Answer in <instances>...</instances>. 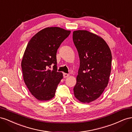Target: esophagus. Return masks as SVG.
I'll return each instance as SVG.
<instances>
[{
    "label": "esophagus",
    "instance_id": "1",
    "mask_svg": "<svg viewBox=\"0 0 132 132\" xmlns=\"http://www.w3.org/2000/svg\"><path fill=\"white\" fill-rule=\"evenodd\" d=\"M69 75H69V74H67V73H64V74H63L64 78H67V77H68Z\"/></svg>",
    "mask_w": 132,
    "mask_h": 132
}]
</instances>
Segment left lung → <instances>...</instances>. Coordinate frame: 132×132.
<instances>
[{
  "mask_svg": "<svg viewBox=\"0 0 132 132\" xmlns=\"http://www.w3.org/2000/svg\"><path fill=\"white\" fill-rule=\"evenodd\" d=\"M73 39L80 59L74 96L80 102L90 103L100 96L109 83L111 52L104 39L88 31H74Z\"/></svg>",
  "mask_w": 132,
  "mask_h": 132,
  "instance_id": "1",
  "label": "left lung"
}]
</instances>
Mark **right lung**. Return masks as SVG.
<instances>
[{
	"mask_svg": "<svg viewBox=\"0 0 132 132\" xmlns=\"http://www.w3.org/2000/svg\"><path fill=\"white\" fill-rule=\"evenodd\" d=\"M70 30L48 27L34 35L28 43L21 61L23 79L31 94L38 101L54 97L63 73L58 72L57 51ZM53 63L52 70L50 68Z\"/></svg>",
	"mask_w": 132,
	"mask_h": 132,
	"instance_id": "1",
	"label": "right lung"
}]
</instances>
